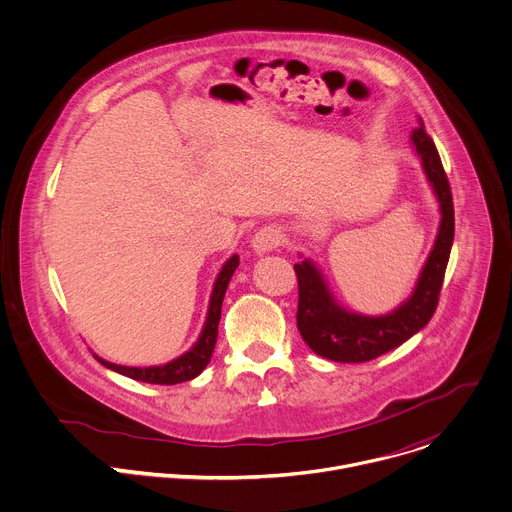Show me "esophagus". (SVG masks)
I'll list each match as a JSON object with an SVG mask.
<instances>
[{"label":"esophagus","mask_w":512,"mask_h":512,"mask_svg":"<svg viewBox=\"0 0 512 512\" xmlns=\"http://www.w3.org/2000/svg\"><path fill=\"white\" fill-rule=\"evenodd\" d=\"M281 243V231L277 227H263L255 233L253 241H251V247L257 255H263V253H269L273 249H277Z\"/></svg>","instance_id":"1"}]
</instances>
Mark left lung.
<instances>
[{"label": "left lung", "instance_id": "1", "mask_svg": "<svg viewBox=\"0 0 512 512\" xmlns=\"http://www.w3.org/2000/svg\"><path fill=\"white\" fill-rule=\"evenodd\" d=\"M413 150L421 160L433 194L440 202L442 221L433 249L419 273L413 294L385 316H367L340 306L314 261L296 263L298 275V330L304 342L320 356L334 362L373 360L417 334L431 320L440 298L452 243H454V202L448 176L433 139L423 121L411 131Z\"/></svg>", "mask_w": 512, "mask_h": 512}]
</instances>
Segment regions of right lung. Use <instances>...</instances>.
<instances>
[{"label":"right lung","instance_id":"1","mask_svg":"<svg viewBox=\"0 0 512 512\" xmlns=\"http://www.w3.org/2000/svg\"><path fill=\"white\" fill-rule=\"evenodd\" d=\"M237 267H239V255H233L231 259H227L221 273H218L214 287H212V294H210L204 328H202L198 340L194 342V346L188 352H184L182 356H178L166 364H160V367H143V369L123 367V364H113L109 360H103L97 354H93V356L103 364V367H107L123 377L150 383V385H178V383L198 377L206 369V364L210 362V356H212V350L216 344V336H218V322H221L223 300L227 294L229 281Z\"/></svg>","mask_w":512,"mask_h":512}]
</instances>
